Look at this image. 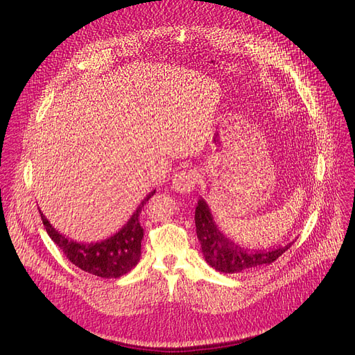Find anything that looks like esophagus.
<instances>
[{"label": "esophagus", "instance_id": "esophagus-1", "mask_svg": "<svg viewBox=\"0 0 355 355\" xmlns=\"http://www.w3.org/2000/svg\"><path fill=\"white\" fill-rule=\"evenodd\" d=\"M198 182V174L194 170H184L173 177V190L178 194H191Z\"/></svg>", "mask_w": 355, "mask_h": 355}]
</instances>
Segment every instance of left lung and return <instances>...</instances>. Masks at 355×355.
<instances>
[{"mask_svg": "<svg viewBox=\"0 0 355 355\" xmlns=\"http://www.w3.org/2000/svg\"><path fill=\"white\" fill-rule=\"evenodd\" d=\"M194 220L204 259L213 269L221 273H240L263 265H270L295 243L293 240L285 246L268 252L241 248L217 227L209 204L204 198L198 200Z\"/></svg>", "mask_w": 355, "mask_h": 355, "instance_id": "obj_1", "label": "left lung"}]
</instances>
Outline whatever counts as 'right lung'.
Returning <instances> with one entry per match:
<instances>
[{
  "label": "right lung",
  "mask_w": 355,
  "mask_h": 355,
  "mask_svg": "<svg viewBox=\"0 0 355 355\" xmlns=\"http://www.w3.org/2000/svg\"><path fill=\"white\" fill-rule=\"evenodd\" d=\"M155 194V190L149 193L130 216V218L110 237L96 241V243H82L67 239L64 234L55 230L46 216L42 214L43 225L50 239L58 245L70 262L82 270L101 277H119L135 268L141 257V241L144 229L139 225V214L144 204Z\"/></svg>",
  "instance_id": "1"
}]
</instances>
